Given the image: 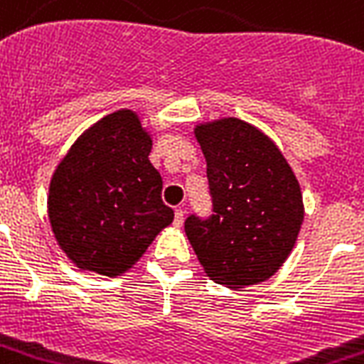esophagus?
<instances>
[{"label": "esophagus", "instance_id": "obj_1", "mask_svg": "<svg viewBox=\"0 0 364 364\" xmlns=\"http://www.w3.org/2000/svg\"><path fill=\"white\" fill-rule=\"evenodd\" d=\"M183 221H185V210H183V208H177V210H176V219H173V223H176V227H181Z\"/></svg>", "mask_w": 364, "mask_h": 364}]
</instances>
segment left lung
<instances>
[{
    "label": "left lung",
    "instance_id": "8db88e82",
    "mask_svg": "<svg viewBox=\"0 0 364 364\" xmlns=\"http://www.w3.org/2000/svg\"><path fill=\"white\" fill-rule=\"evenodd\" d=\"M212 193L210 219L191 215L185 232L206 274L244 288L267 281L290 256L304 223L301 188L262 129L238 118L194 127Z\"/></svg>",
    "mask_w": 364,
    "mask_h": 364
}]
</instances>
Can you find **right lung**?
<instances>
[{"label": "right lung", "instance_id": "right-lung-1", "mask_svg": "<svg viewBox=\"0 0 364 364\" xmlns=\"http://www.w3.org/2000/svg\"><path fill=\"white\" fill-rule=\"evenodd\" d=\"M151 149L137 112L122 108L87 127L57 166L47 215L60 250L80 271L126 273L173 221Z\"/></svg>", "mask_w": 364, "mask_h": 364}]
</instances>
